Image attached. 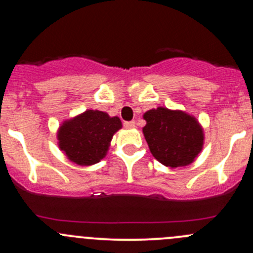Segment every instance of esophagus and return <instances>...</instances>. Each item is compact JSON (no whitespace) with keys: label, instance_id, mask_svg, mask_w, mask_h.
I'll use <instances>...</instances> for the list:
<instances>
[{"label":"esophagus","instance_id":"34e87169","mask_svg":"<svg viewBox=\"0 0 253 253\" xmlns=\"http://www.w3.org/2000/svg\"><path fill=\"white\" fill-rule=\"evenodd\" d=\"M124 126L126 127V128H134V127H136V122H134V121H126V122H124Z\"/></svg>","mask_w":253,"mask_h":253}]
</instances>
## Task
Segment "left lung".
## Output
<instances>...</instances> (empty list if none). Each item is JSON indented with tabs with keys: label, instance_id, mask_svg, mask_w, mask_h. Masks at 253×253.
<instances>
[{
	"label": "left lung",
	"instance_id": "left-lung-1",
	"mask_svg": "<svg viewBox=\"0 0 253 253\" xmlns=\"http://www.w3.org/2000/svg\"><path fill=\"white\" fill-rule=\"evenodd\" d=\"M143 117L145 141L153 157L165 167H186L202 150L203 131L195 117L167 108L153 109Z\"/></svg>",
	"mask_w": 253,
	"mask_h": 253
}]
</instances>
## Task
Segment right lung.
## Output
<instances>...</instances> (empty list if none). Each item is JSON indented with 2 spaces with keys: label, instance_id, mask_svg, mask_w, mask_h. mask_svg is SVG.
<instances>
[{
  "label": "right lung",
  "instance_id": "add662e5",
  "mask_svg": "<svg viewBox=\"0 0 253 253\" xmlns=\"http://www.w3.org/2000/svg\"><path fill=\"white\" fill-rule=\"evenodd\" d=\"M121 126L119 117L88 110L63 122L57 134L58 145L71 162L78 165L95 164L105 157L112 136Z\"/></svg>",
  "mask_w": 253,
  "mask_h": 253
}]
</instances>
